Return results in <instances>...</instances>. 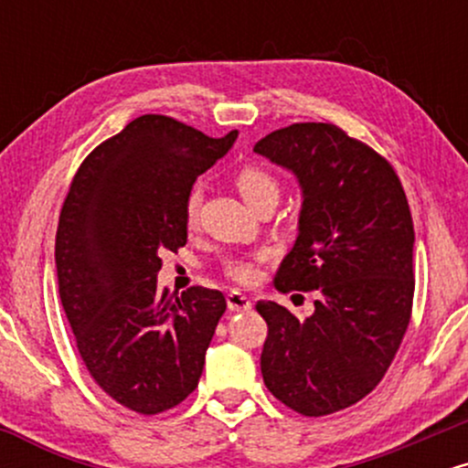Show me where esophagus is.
<instances>
[{"mask_svg":"<svg viewBox=\"0 0 468 468\" xmlns=\"http://www.w3.org/2000/svg\"><path fill=\"white\" fill-rule=\"evenodd\" d=\"M227 303H229V310H233V313H244V310L252 308L250 297H246V294L239 292V290H230Z\"/></svg>","mask_w":468,"mask_h":468,"instance_id":"1","label":"esophagus"}]
</instances>
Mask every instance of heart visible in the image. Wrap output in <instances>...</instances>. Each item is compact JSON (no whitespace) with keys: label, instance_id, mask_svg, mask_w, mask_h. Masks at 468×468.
Segmentation results:
<instances>
[{"label":"heart","instance_id":"obj_1","mask_svg":"<svg viewBox=\"0 0 468 468\" xmlns=\"http://www.w3.org/2000/svg\"><path fill=\"white\" fill-rule=\"evenodd\" d=\"M235 186H238L239 196L244 197V202L252 208L257 202L266 200V197H277L279 196V185L277 180L268 174L261 166L249 165L241 166L235 174ZM197 213H200V191L193 189L185 200V222L186 227H196ZM268 260V252L260 250L255 255H233L227 257L222 261L224 275L233 282L241 283V286H250L257 279L261 277V264Z\"/></svg>","mask_w":468,"mask_h":468}]
</instances>
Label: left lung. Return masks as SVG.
<instances>
[{
	"instance_id": "1",
	"label": "left lung",
	"mask_w": 468,
	"mask_h": 468,
	"mask_svg": "<svg viewBox=\"0 0 468 468\" xmlns=\"http://www.w3.org/2000/svg\"><path fill=\"white\" fill-rule=\"evenodd\" d=\"M297 176L299 235L275 288L316 290L314 313L297 319L257 302L268 336V391L302 416L352 407L383 380L413 303V222L394 166L330 122H294L252 149Z\"/></svg>"
}]
</instances>
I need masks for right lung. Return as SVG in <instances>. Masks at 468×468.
<instances>
[{
  "mask_svg": "<svg viewBox=\"0 0 468 468\" xmlns=\"http://www.w3.org/2000/svg\"><path fill=\"white\" fill-rule=\"evenodd\" d=\"M176 118L144 114L79 166L58 216V297L77 350L101 389L154 416L180 405L202 376L227 299L193 286L158 290L165 250L186 244L193 182L233 147Z\"/></svg>",
  "mask_w": 468,
  "mask_h": 468,
  "instance_id": "right-lung-1",
  "label": "right lung"
}]
</instances>
